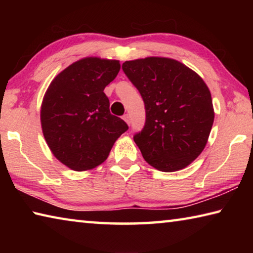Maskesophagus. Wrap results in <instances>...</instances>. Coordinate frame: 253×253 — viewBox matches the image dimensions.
Wrapping results in <instances>:
<instances>
[{"label": "esophagus", "mask_w": 253, "mask_h": 253, "mask_svg": "<svg viewBox=\"0 0 253 253\" xmlns=\"http://www.w3.org/2000/svg\"><path fill=\"white\" fill-rule=\"evenodd\" d=\"M123 119H124V121H125V122L128 124V125H129V124H130V117H129V115H128V114L124 115V116H123Z\"/></svg>", "instance_id": "1"}]
</instances>
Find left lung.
Returning <instances> with one entry per match:
<instances>
[{
  "mask_svg": "<svg viewBox=\"0 0 253 253\" xmlns=\"http://www.w3.org/2000/svg\"><path fill=\"white\" fill-rule=\"evenodd\" d=\"M123 70L145 104V126L134 136L144 160L162 172L186 168L202 153L214 122L208 85L169 58L125 61Z\"/></svg>",
  "mask_w": 253,
  "mask_h": 253,
  "instance_id": "1",
  "label": "left lung"
}]
</instances>
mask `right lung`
Returning <instances> with one entry per match:
<instances>
[{"instance_id":"right-lung-1","label":"right lung","mask_w":253,"mask_h":253,"mask_svg":"<svg viewBox=\"0 0 253 253\" xmlns=\"http://www.w3.org/2000/svg\"><path fill=\"white\" fill-rule=\"evenodd\" d=\"M119 70L118 60L84 58L60 72L45 92L42 131L55 158L71 169L100 165L128 129L122 118L110 114L104 92Z\"/></svg>"}]
</instances>
